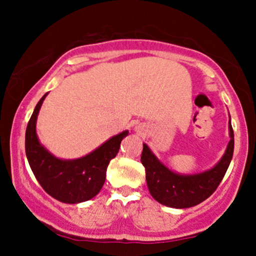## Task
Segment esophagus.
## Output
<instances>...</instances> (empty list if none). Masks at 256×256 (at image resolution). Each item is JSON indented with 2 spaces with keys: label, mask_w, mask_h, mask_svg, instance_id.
<instances>
[{
  "label": "esophagus",
  "mask_w": 256,
  "mask_h": 256,
  "mask_svg": "<svg viewBox=\"0 0 256 256\" xmlns=\"http://www.w3.org/2000/svg\"><path fill=\"white\" fill-rule=\"evenodd\" d=\"M143 131H144V130H143V128H142V126H140V125H138L137 128H136V132H137V134H143Z\"/></svg>",
  "instance_id": "1"
}]
</instances>
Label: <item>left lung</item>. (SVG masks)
<instances>
[{
	"label": "left lung",
	"instance_id": "left-lung-1",
	"mask_svg": "<svg viewBox=\"0 0 256 256\" xmlns=\"http://www.w3.org/2000/svg\"><path fill=\"white\" fill-rule=\"evenodd\" d=\"M230 142L222 158L207 171L180 174L173 172L155 156L149 146L143 144L140 162L146 168V180L150 195L158 204L172 208H189L201 204L216 192L224 178L234 155V130L228 122Z\"/></svg>",
	"mask_w": 256,
	"mask_h": 256
}]
</instances>
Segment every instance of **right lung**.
<instances>
[{
	"label": "right lung",
	"instance_id": "add662e5",
	"mask_svg": "<svg viewBox=\"0 0 256 256\" xmlns=\"http://www.w3.org/2000/svg\"><path fill=\"white\" fill-rule=\"evenodd\" d=\"M48 92L40 100L25 134V152L34 177L46 194L64 204H80L95 198L104 186L110 161L118 154L120 143L128 134L122 131L110 137L85 156L64 160L52 155L40 142L37 116Z\"/></svg>",
	"mask_w": 256,
	"mask_h": 256
}]
</instances>
